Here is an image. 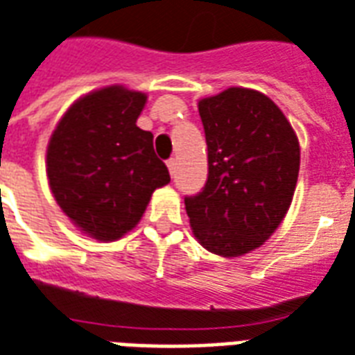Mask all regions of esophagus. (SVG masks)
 Returning <instances> with one entry per match:
<instances>
[{
    "label": "esophagus",
    "instance_id": "obj_1",
    "mask_svg": "<svg viewBox=\"0 0 355 355\" xmlns=\"http://www.w3.org/2000/svg\"><path fill=\"white\" fill-rule=\"evenodd\" d=\"M166 166L170 170V174L174 175V170H175V159H168L166 161Z\"/></svg>",
    "mask_w": 355,
    "mask_h": 355
}]
</instances>
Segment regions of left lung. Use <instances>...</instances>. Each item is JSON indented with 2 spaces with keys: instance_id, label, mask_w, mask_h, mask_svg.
<instances>
[{
  "instance_id": "1",
  "label": "left lung",
  "mask_w": 355,
  "mask_h": 355,
  "mask_svg": "<svg viewBox=\"0 0 355 355\" xmlns=\"http://www.w3.org/2000/svg\"><path fill=\"white\" fill-rule=\"evenodd\" d=\"M207 181L185 196L196 239L218 257L257 249L281 225L300 174V142L263 93L228 87L202 98Z\"/></svg>"
}]
</instances>
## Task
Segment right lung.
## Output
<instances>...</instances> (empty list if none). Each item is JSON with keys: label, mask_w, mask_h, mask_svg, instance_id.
Listing matches in <instances>:
<instances>
[{"label": "right lung", "mask_w": 355, "mask_h": 355, "mask_svg": "<svg viewBox=\"0 0 355 355\" xmlns=\"http://www.w3.org/2000/svg\"><path fill=\"white\" fill-rule=\"evenodd\" d=\"M146 95L121 86L76 101L55 127L46 172L55 202L80 230L114 241L132 230L170 181L153 135L137 127Z\"/></svg>", "instance_id": "right-lung-1"}]
</instances>
